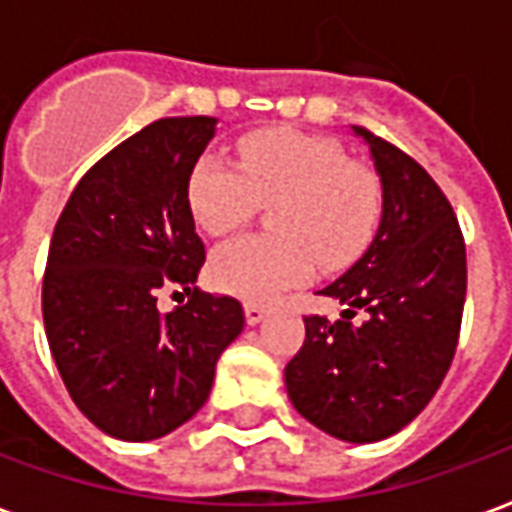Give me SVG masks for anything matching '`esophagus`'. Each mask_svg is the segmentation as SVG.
Segmentation results:
<instances>
[{
  "label": "esophagus",
  "mask_w": 512,
  "mask_h": 512,
  "mask_svg": "<svg viewBox=\"0 0 512 512\" xmlns=\"http://www.w3.org/2000/svg\"><path fill=\"white\" fill-rule=\"evenodd\" d=\"M267 316V308L261 302H245V322L259 324Z\"/></svg>",
  "instance_id": "esophagus-1"
}]
</instances>
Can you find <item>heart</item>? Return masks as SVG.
Masks as SVG:
<instances>
[{"instance_id":"b5f03b06","label":"heart","mask_w":512,"mask_h":512,"mask_svg":"<svg viewBox=\"0 0 512 512\" xmlns=\"http://www.w3.org/2000/svg\"><path fill=\"white\" fill-rule=\"evenodd\" d=\"M185 199L193 220L226 237L267 212L270 234L220 245L210 259L215 289L270 300L308 281L316 261L341 270L374 240L382 188L368 166L349 160L335 138L297 128H264L237 141V166L204 152L190 166Z\"/></svg>"}]
</instances>
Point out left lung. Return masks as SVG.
I'll use <instances>...</instances> for the list:
<instances>
[{"instance_id":"obj_1","label":"left lung","mask_w":512,"mask_h":512,"mask_svg":"<svg viewBox=\"0 0 512 512\" xmlns=\"http://www.w3.org/2000/svg\"><path fill=\"white\" fill-rule=\"evenodd\" d=\"M382 177L371 248L322 294L341 319L305 316L286 365L294 409L343 442H379L409 425L450 371L466 300V245L431 174L382 136L354 125ZM366 319L354 323L356 308Z\"/></svg>"}]
</instances>
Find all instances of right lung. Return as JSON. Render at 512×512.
<instances>
[{
    "instance_id": "obj_1",
    "label": "right lung",
    "mask_w": 512,
    "mask_h": 512,
    "mask_svg": "<svg viewBox=\"0 0 512 512\" xmlns=\"http://www.w3.org/2000/svg\"><path fill=\"white\" fill-rule=\"evenodd\" d=\"M212 133V117H166L125 138L78 179L48 245L43 322L59 376L125 442L188 423L245 324L240 300L193 286L207 253L185 182ZM166 285L189 302L160 314Z\"/></svg>"
}]
</instances>
